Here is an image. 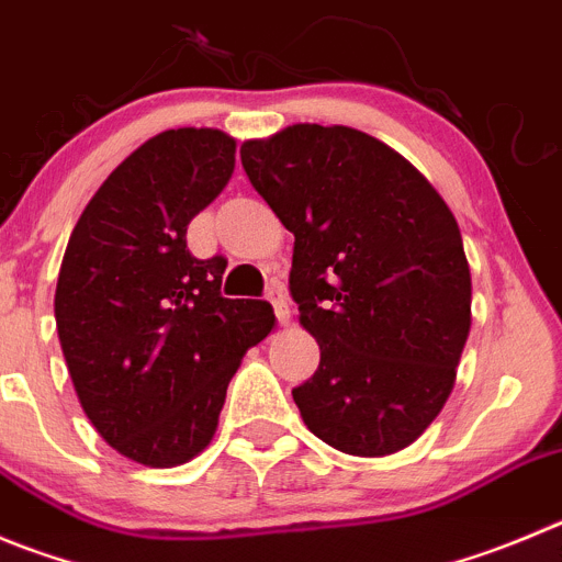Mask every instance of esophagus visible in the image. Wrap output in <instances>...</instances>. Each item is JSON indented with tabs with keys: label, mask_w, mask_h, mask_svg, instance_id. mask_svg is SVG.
Returning <instances> with one entry per match:
<instances>
[{
	"label": "esophagus",
	"mask_w": 562,
	"mask_h": 562,
	"mask_svg": "<svg viewBox=\"0 0 562 562\" xmlns=\"http://www.w3.org/2000/svg\"><path fill=\"white\" fill-rule=\"evenodd\" d=\"M266 299H269L271 307H274L280 324L291 322V305H288V293H285V288L280 285V282H271V285L266 288Z\"/></svg>",
	"instance_id": "34e87169"
}]
</instances>
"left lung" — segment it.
<instances>
[{"mask_svg": "<svg viewBox=\"0 0 562 562\" xmlns=\"http://www.w3.org/2000/svg\"><path fill=\"white\" fill-rule=\"evenodd\" d=\"M240 162L293 233L291 296L322 349L293 387L307 429L358 458L411 447L447 405L471 329L452 210L400 151L338 124L246 140Z\"/></svg>", "mask_w": 562, "mask_h": 562, "instance_id": "8db88e82", "label": "left lung"}]
</instances>
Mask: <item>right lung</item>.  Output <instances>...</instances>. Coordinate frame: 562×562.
<instances>
[{"instance_id":"obj_1","label":"right lung","mask_w":562,"mask_h":562,"mask_svg":"<svg viewBox=\"0 0 562 562\" xmlns=\"http://www.w3.org/2000/svg\"><path fill=\"white\" fill-rule=\"evenodd\" d=\"M235 169L222 130H166L102 182L68 238L55 322L77 400L124 458L171 469L218 427L246 349L274 329L260 299H224L222 255L188 251V224Z\"/></svg>"}]
</instances>
